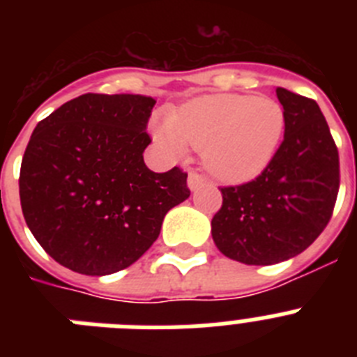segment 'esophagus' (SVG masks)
I'll return each mask as SVG.
<instances>
[{
    "mask_svg": "<svg viewBox=\"0 0 357 357\" xmlns=\"http://www.w3.org/2000/svg\"><path fill=\"white\" fill-rule=\"evenodd\" d=\"M204 184H206V176L200 175V173H197V172H189L188 185L191 191H197V189L202 188Z\"/></svg>",
    "mask_w": 357,
    "mask_h": 357,
    "instance_id": "34e87169",
    "label": "esophagus"
}]
</instances>
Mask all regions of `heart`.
Returning a JSON list of instances; mask_svg holds the SVG:
<instances>
[{
  "mask_svg": "<svg viewBox=\"0 0 357 357\" xmlns=\"http://www.w3.org/2000/svg\"><path fill=\"white\" fill-rule=\"evenodd\" d=\"M286 128L277 100L252 94H209L189 100L153 123V135L173 155L188 144L204 148V164L218 181L243 184L272 162Z\"/></svg>",
  "mask_w": 357,
  "mask_h": 357,
  "instance_id": "b5f03b06",
  "label": "heart"
}]
</instances>
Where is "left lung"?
I'll return each mask as SVG.
<instances>
[{
  "instance_id": "8db88e82",
  "label": "left lung",
  "mask_w": 357,
  "mask_h": 357,
  "mask_svg": "<svg viewBox=\"0 0 357 357\" xmlns=\"http://www.w3.org/2000/svg\"><path fill=\"white\" fill-rule=\"evenodd\" d=\"M284 141L257 178L222 188L211 232L218 250L245 264L291 259L321 234L340 188L338 148L314 100L277 87Z\"/></svg>"
}]
</instances>
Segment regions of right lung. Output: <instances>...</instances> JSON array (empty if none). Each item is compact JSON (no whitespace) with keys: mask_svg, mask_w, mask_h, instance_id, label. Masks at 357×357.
Here are the masks:
<instances>
[{"mask_svg":"<svg viewBox=\"0 0 357 357\" xmlns=\"http://www.w3.org/2000/svg\"><path fill=\"white\" fill-rule=\"evenodd\" d=\"M155 100L82 94L44 118L24 150L19 197L28 229L53 259L84 275L128 268L189 198L188 173L146 168Z\"/></svg>","mask_w":357,"mask_h":357,"instance_id":"obj_1","label":"right lung"}]
</instances>
